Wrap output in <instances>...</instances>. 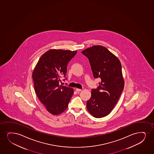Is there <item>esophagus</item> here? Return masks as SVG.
<instances>
[{
	"label": "esophagus",
	"instance_id": "34e87169",
	"mask_svg": "<svg viewBox=\"0 0 154 154\" xmlns=\"http://www.w3.org/2000/svg\"><path fill=\"white\" fill-rule=\"evenodd\" d=\"M75 91H76V92H81V91H82V90H81V89H79V88H76Z\"/></svg>",
	"mask_w": 154,
	"mask_h": 154
}]
</instances>
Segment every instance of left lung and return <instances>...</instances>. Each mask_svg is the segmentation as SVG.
<instances>
[{
    "label": "left lung",
    "instance_id": "obj_1",
    "mask_svg": "<svg viewBox=\"0 0 154 154\" xmlns=\"http://www.w3.org/2000/svg\"><path fill=\"white\" fill-rule=\"evenodd\" d=\"M89 60L94 78L101 82L92 89L91 97L87 101L88 111L96 118L111 112L124 88L125 82L119 59L102 46H94L82 51Z\"/></svg>",
    "mask_w": 154,
    "mask_h": 154
}]
</instances>
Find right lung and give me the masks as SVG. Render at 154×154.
<instances>
[{"label":"right lung","mask_w":154,"mask_h":154,"mask_svg":"<svg viewBox=\"0 0 154 154\" xmlns=\"http://www.w3.org/2000/svg\"><path fill=\"white\" fill-rule=\"evenodd\" d=\"M76 53V51L51 49L41 57L33 71L35 93L47 111L53 115H59L67 109L74 93L72 88L59 83L61 76L66 80L67 65Z\"/></svg>","instance_id":"obj_1"}]
</instances>
